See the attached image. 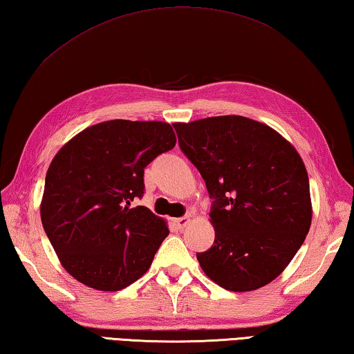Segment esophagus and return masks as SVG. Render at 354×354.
Here are the masks:
<instances>
[{"label": "esophagus", "instance_id": "esophagus-1", "mask_svg": "<svg viewBox=\"0 0 354 354\" xmlns=\"http://www.w3.org/2000/svg\"><path fill=\"white\" fill-rule=\"evenodd\" d=\"M173 223H175V226H176L178 229H184V227L187 226V224L190 223V216H179V218H175V220H173Z\"/></svg>", "mask_w": 354, "mask_h": 354}]
</instances>
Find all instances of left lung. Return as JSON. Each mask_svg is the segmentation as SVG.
Instances as JSON below:
<instances>
[{
  "label": "left lung",
  "instance_id": "obj_1",
  "mask_svg": "<svg viewBox=\"0 0 354 354\" xmlns=\"http://www.w3.org/2000/svg\"><path fill=\"white\" fill-rule=\"evenodd\" d=\"M173 127L214 199V246L196 254L204 274L234 292L271 283L311 226L310 179L297 150L271 127L243 115Z\"/></svg>",
  "mask_w": 354,
  "mask_h": 354
}]
</instances>
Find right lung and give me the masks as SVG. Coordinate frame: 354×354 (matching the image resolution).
<instances>
[{
	"label": "right lung",
	"mask_w": 354,
	"mask_h": 354,
	"mask_svg": "<svg viewBox=\"0 0 354 354\" xmlns=\"http://www.w3.org/2000/svg\"><path fill=\"white\" fill-rule=\"evenodd\" d=\"M176 144L167 122L106 120L66 142L50 162L40 205L62 266L99 291H119L149 271L169 235L144 205V169Z\"/></svg>",
	"instance_id": "1"
}]
</instances>
